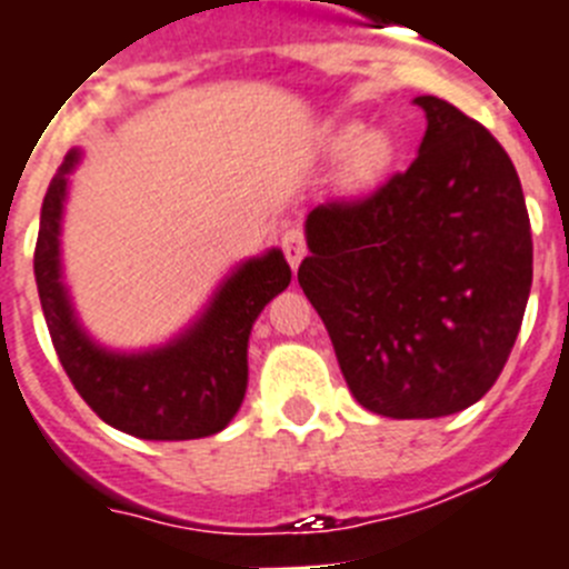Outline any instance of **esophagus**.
Listing matches in <instances>:
<instances>
[{"mask_svg": "<svg viewBox=\"0 0 569 569\" xmlns=\"http://www.w3.org/2000/svg\"><path fill=\"white\" fill-rule=\"evenodd\" d=\"M281 250H284V256H288L290 268H299V261L305 259V253H308V244H305V233H301L299 228H290L284 230V236H281Z\"/></svg>", "mask_w": 569, "mask_h": 569, "instance_id": "obj_1", "label": "esophagus"}]
</instances>
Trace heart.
Wrapping results in <instances>:
<instances>
[{
    "label": "heart",
    "instance_id": "obj_1",
    "mask_svg": "<svg viewBox=\"0 0 569 569\" xmlns=\"http://www.w3.org/2000/svg\"><path fill=\"white\" fill-rule=\"evenodd\" d=\"M330 153L347 156V184L353 190L373 188L393 164L396 148L381 130H367L365 124H345L330 136Z\"/></svg>",
    "mask_w": 569,
    "mask_h": 569
}]
</instances>
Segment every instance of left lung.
<instances>
[{"label": "left lung", "instance_id": "8db88e82", "mask_svg": "<svg viewBox=\"0 0 569 569\" xmlns=\"http://www.w3.org/2000/svg\"><path fill=\"white\" fill-rule=\"evenodd\" d=\"M419 156L359 202L308 213L299 284L350 393L387 419L476 405L510 356L532 284L519 173L492 133L445 99Z\"/></svg>", "mask_w": 569, "mask_h": 569}]
</instances>
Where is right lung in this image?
I'll return each mask as SVG.
<instances>
[{
  "label": "right lung",
  "mask_w": 569,
  "mask_h": 569,
  "mask_svg": "<svg viewBox=\"0 0 569 569\" xmlns=\"http://www.w3.org/2000/svg\"><path fill=\"white\" fill-rule=\"evenodd\" d=\"M79 150L50 179L39 219V301L64 373L90 410L122 433L148 441L204 439L230 425L248 390L253 321L290 284L279 248L241 261L219 284L202 316L162 347L119 353L90 339L62 281V213Z\"/></svg>",
  "instance_id": "obj_1"
}]
</instances>
